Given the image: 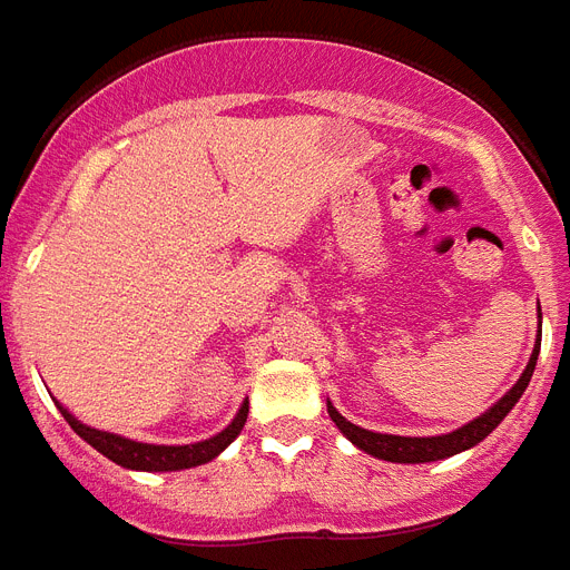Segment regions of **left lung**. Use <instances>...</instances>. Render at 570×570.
<instances>
[{
  "instance_id": "left-lung-1",
  "label": "left lung",
  "mask_w": 570,
  "mask_h": 570,
  "mask_svg": "<svg viewBox=\"0 0 570 570\" xmlns=\"http://www.w3.org/2000/svg\"><path fill=\"white\" fill-rule=\"evenodd\" d=\"M539 348H541V333H539V340H535L533 357H530V363H527L524 374L518 377L515 386H512V390L507 392V395H503L501 401L489 410V413H483L480 419L465 424V428L445 433V436H392V433H372V430H363L357 428V424H351L348 419H342V415L336 413V406L327 404V413H331V419L336 421V428H340L342 433H345V436L360 448V451L372 453V456H377V460H386V462L448 460V456H453V453L469 451V448H474L478 442H483V439L489 436V433H492L503 419H507V413L518 404V397L524 395L527 383H530V377H533L535 360H539Z\"/></svg>"
}]
</instances>
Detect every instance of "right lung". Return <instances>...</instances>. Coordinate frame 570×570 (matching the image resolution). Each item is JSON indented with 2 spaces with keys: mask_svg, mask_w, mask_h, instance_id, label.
<instances>
[{
  "mask_svg": "<svg viewBox=\"0 0 570 570\" xmlns=\"http://www.w3.org/2000/svg\"><path fill=\"white\" fill-rule=\"evenodd\" d=\"M60 415L67 419V424L76 430L78 436L90 442L99 453H105L108 460H114L122 469H137V471H180L193 469V465H202V462H210L213 456H219L225 448L239 436L245 419H248V404L239 406L237 419L230 421L228 428L222 430L219 436L205 439V442H196V445H146V442H131V439L117 436V433H105V430H92L87 424L69 415L63 406L58 404Z\"/></svg>",
  "mask_w": 570,
  "mask_h": 570,
  "instance_id": "obj_1",
  "label": "right lung"
}]
</instances>
